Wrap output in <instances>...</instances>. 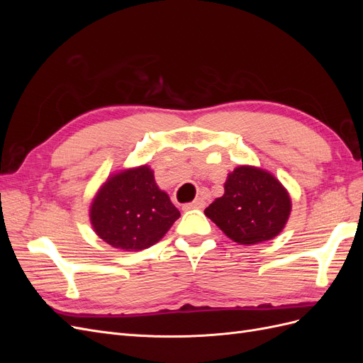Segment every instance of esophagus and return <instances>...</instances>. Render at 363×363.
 I'll return each instance as SVG.
<instances>
[{
	"instance_id": "obj_1",
	"label": "esophagus",
	"mask_w": 363,
	"mask_h": 363,
	"mask_svg": "<svg viewBox=\"0 0 363 363\" xmlns=\"http://www.w3.org/2000/svg\"><path fill=\"white\" fill-rule=\"evenodd\" d=\"M204 206H206V201H204L203 199H196V200L192 201V203L184 204L183 208H184V211H194V208H203Z\"/></svg>"
}]
</instances>
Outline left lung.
<instances>
[{
  "instance_id": "obj_1",
  "label": "left lung",
  "mask_w": 363,
  "mask_h": 363,
  "mask_svg": "<svg viewBox=\"0 0 363 363\" xmlns=\"http://www.w3.org/2000/svg\"><path fill=\"white\" fill-rule=\"evenodd\" d=\"M224 191L204 213L235 242L252 245L269 240L286 224L291 199L269 172L239 167L228 175Z\"/></svg>"
}]
</instances>
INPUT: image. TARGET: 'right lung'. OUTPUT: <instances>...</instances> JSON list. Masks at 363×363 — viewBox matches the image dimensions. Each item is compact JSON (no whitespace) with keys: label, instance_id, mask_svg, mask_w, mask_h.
I'll use <instances>...</instances> for the list:
<instances>
[{"label":"right lung","instance_id":"1","mask_svg":"<svg viewBox=\"0 0 363 363\" xmlns=\"http://www.w3.org/2000/svg\"><path fill=\"white\" fill-rule=\"evenodd\" d=\"M180 216L147 167L108 179L91 207V223L104 242L124 251L155 245Z\"/></svg>","mask_w":363,"mask_h":363}]
</instances>
